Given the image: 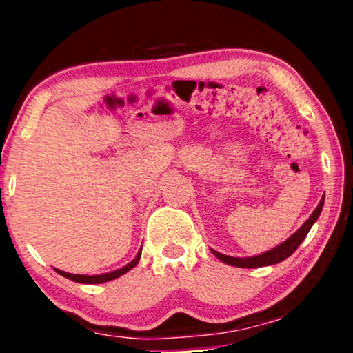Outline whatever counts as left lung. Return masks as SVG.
I'll use <instances>...</instances> for the list:
<instances>
[{"instance_id":"left-lung-1","label":"left lung","mask_w":353,"mask_h":353,"mask_svg":"<svg viewBox=\"0 0 353 353\" xmlns=\"http://www.w3.org/2000/svg\"><path fill=\"white\" fill-rule=\"evenodd\" d=\"M323 204H325V196L321 197L320 204H318L316 209L312 212V215L308 216V220L305 221V223H303L301 228H299L296 233L291 236V238H288L284 243L276 245V248L272 250H267V252L255 255V257H230V255L220 254V252H216V250L210 249L212 254H214L216 259H220L223 263L231 265V267H239V268H259V267H268V265L283 262V260H286L289 255H292L294 252H296V249L301 245L302 241L305 239L308 231H310L313 223H315V221L318 220V216H320V214H321Z\"/></svg>"}]
</instances>
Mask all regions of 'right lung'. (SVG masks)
Here are the masks:
<instances>
[{
  "instance_id": "right-lung-1",
  "label": "right lung",
  "mask_w": 353,
  "mask_h": 353,
  "mask_svg": "<svg viewBox=\"0 0 353 353\" xmlns=\"http://www.w3.org/2000/svg\"><path fill=\"white\" fill-rule=\"evenodd\" d=\"M139 257H141V249H139V252L137 254V257H134L132 262L128 265H125V267L119 268V270H114V272L110 273H103V274H93V276H90V274H72V273H67V272H62V270H56L57 273L62 274L64 278H69L72 281L75 283H81V284H99V283H105V281H110V279H115L119 276H122L130 270L137 267V263L139 262Z\"/></svg>"
}]
</instances>
